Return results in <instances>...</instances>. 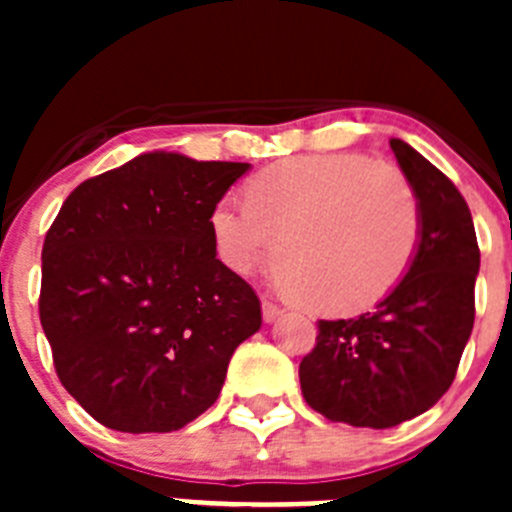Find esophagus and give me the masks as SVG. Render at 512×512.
I'll return each mask as SVG.
<instances>
[{
  "mask_svg": "<svg viewBox=\"0 0 512 512\" xmlns=\"http://www.w3.org/2000/svg\"><path fill=\"white\" fill-rule=\"evenodd\" d=\"M261 315H264V323H277V320L282 318V310H279L274 302L264 300L261 302Z\"/></svg>",
  "mask_w": 512,
  "mask_h": 512,
  "instance_id": "obj_1",
  "label": "esophagus"
}]
</instances>
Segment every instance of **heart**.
<instances>
[{"mask_svg": "<svg viewBox=\"0 0 512 512\" xmlns=\"http://www.w3.org/2000/svg\"><path fill=\"white\" fill-rule=\"evenodd\" d=\"M210 233L233 274H251L277 238L274 279L284 295L325 315H354L390 295L410 269L420 207L408 179L372 158L302 156L253 176L246 202H217Z\"/></svg>", "mask_w": 512, "mask_h": 512, "instance_id": "b5f03b06", "label": "heart"}]
</instances>
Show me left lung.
I'll use <instances>...</instances> for the list:
<instances>
[{"label":"left lung","mask_w":512,"mask_h":512,"mask_svg":"<svg viewBox=\"0 0 512 512\" xmlns=\"http://www.w3.org/2000/svg\"><path fill=\"white\" fill-rule=\"evenodd\" d=\"M420 207V243L405 277L372 312L320 320L300 364L302 395L328 420L392 428L433 408L456 377L474 325L479 246L449 176L392 138Z\"/></svg>","instance_id":"1"}]
</instances>
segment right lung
Wrapping results in <instances>:
<instances>
[{
	"mask_svg": "<svg viewBox=\"0 0 512 512\" xmlns=\"http://www.w3.org/2000/svg\"><path fill=\"white\" fill-rule=\"evenodd\" d=\"M251 164L140 153L81 182L45 233L40 323L69 395L122 433L205 413L261 328L251 284L217 259L210 212Z\"/></svg>",
	"mask_w": 512,
	"mask_h": 512,
	"instance_id": "add662e5",
	"label": "right lung"
}]
</instances>
